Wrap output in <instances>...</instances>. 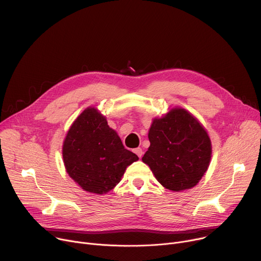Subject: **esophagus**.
<instances>
[{
	"label": "esophagus",
	"instance_id": "1",
	"mask_svg": "<svg viewBox=\"0 0 261 261\" xmlns=\"http://www.w3.org/2000/svg\"><path fill=\"white\" fill-rule=\"evenodd\" d=\"M134 152H135L139 158H142V155H143V150H142V148H140V147L136 148V149L134 150Z\"/></svg>",
	"mask_w": 261,
	"mask_h": 261
}]
</instances>
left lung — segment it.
<instances>
[{"mask_svg":"<svg viewBox=\"0 0 261 261\" xmlns=\"http://www.w3.org/2000/svg\"><path fill=\"white\" fill-rule=\"evenodd\" d=\"M148 139L150 146L142 161L166 189H191L204 175L212 143L204 127L188 111L172 109L163 118L154 119Z\"/></svg>","mask_w":261,"mask_h":261,"instance_id":"8db88e82","label":"left lung"}]
</instances>
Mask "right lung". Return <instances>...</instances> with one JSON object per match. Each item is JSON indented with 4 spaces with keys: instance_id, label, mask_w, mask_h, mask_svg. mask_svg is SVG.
<instances>
[{
    "instance_id": "right-lung-1",
    "label": "right lung",
    "mask_w": 261,
    "mask_h": 261,
    "mask_svg": "<svg viewBox=\"0 0 261 261\" xmlns=\"http://www.w3.org/2000/svg\"><path fill=\"white\" fill-rule=\"evenodd\" d=\"M139 158L124 148L106 118L94 108L85 110L63 144L68 175L85 191L103 194L117 185L127 166Z\"/></svg>"
}]
</instances>
